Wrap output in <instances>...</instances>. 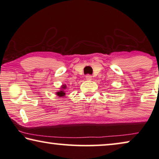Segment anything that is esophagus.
Returning a JSON list of instances; mask_svg holds the SVG:
<instances>
[{
    "mask_svg": "<svg viewBox=\"0 0 159 159\" xmlns=\"http://www.w3.org/2000/svg\"><path fill=\"white\" fill-rule=\"evenodd\" d=\"M86 80H91L92 79L91 75H90V74L86 75Z\"/></svg>",
    "mask_w": 159,
    "mask_h": 159,
    "instance_id": "1",
    "label": "esophagus"
}]
</instances>
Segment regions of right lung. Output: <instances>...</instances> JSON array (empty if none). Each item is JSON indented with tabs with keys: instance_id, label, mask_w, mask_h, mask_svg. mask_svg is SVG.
<instances>
[{
	"instance_id": "1",
	"label": "right lung",
	"mask_w": 159,
	"mask_h": 159,
	"mask_svg": "<svg viewBox=\"0 0 159 159\" xmlns=\"http://www.w3.org/2000/svg\"><path fill=\"white\" fill-rule=\"evenodd\" d=\"M66 88V86H64V85H63V86H62V89H61V91H60L59 92H57V93H56L57 95H58V96H60V97L64 96V95L66 93H65V91H63V90H64Z\"/></svg>"
}]
</instances>
